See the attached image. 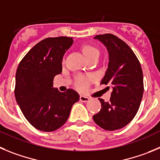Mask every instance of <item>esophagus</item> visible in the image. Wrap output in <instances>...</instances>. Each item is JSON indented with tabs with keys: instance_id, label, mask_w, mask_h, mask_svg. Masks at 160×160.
Segmentation results:
<instances>
[{
	"instance_id": "esophagus-1",
	"label": "esophagus",
	"mask_w": 160,
	"mask_h": 160,
	"mask_svg": "<svg viewBox=\"0 0 160 160\" xmlns=\"http://www.w3.org/2000/svg\"><path fill=\"white\" fill-rule=\"evenodd\" d=\"M80 100L82 102H88L89 100V98L87 96H80Z\"/></svg>"
}]
</instances>
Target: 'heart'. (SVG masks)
Instances as JSON below:
<instances>
[{"instance_id": "obj_1", "label": "heart", "mask_w": 160, "mask_h": 160, "mask_svg": "<svg viewBox=\"0 0 160 160\" xmlns=\"http://www.w3.org/2000/svg\"><path fill=\"white\" fill-rule=\"evenodd\" d=\"M82 51H83V55L85 56L88 60L96 55V54H99V50L97 49V48H96L94 46L88 45V44L83 45L82 47ZM91 81H92L91 77L79 76L75 80V86L80 90H84V89L88 87Z\"/></svg>"}]
</instances>
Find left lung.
Listing matches in <instances>:
<instances>
[{
	"label": "left lung",
	"mask_w": 160,
	"mask_h": 160,
	"mask_svg": "<svg viewBox=\"0 0 160 160\" xmlns=\"http://www.w3.org/2000/svg\"><path fill=\"white\" fill-rule=\"evenodd\" d=\"M108 52V66L100 83L112 85L110 100L99 99L101 109L93 116L95 123L107 131L128 124L137 113L143 93V77L140 63L124 41L112 34L97 35Z\"/></svg>",
	"instance_id": "1"
}]
</instances>
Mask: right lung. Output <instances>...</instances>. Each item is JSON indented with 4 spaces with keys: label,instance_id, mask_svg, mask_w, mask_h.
I'll use <instances>...</instances> for the list:
<instances>
[{
    "label": "right lung",
    "instance_id": "right-lung-1",
    "mask_svg": "<svg viewBox=\"0 0 160 160\" xmlns=\"http://www.w3.org/2000/svg\"><path fill=\"white\" fill-rule=\"evenodd\" d=\"M72 44L71 37L44 39L29 50L17 68V103L30 124L42 132L63 126L80 99L76 91L61 92L52 84L54 77L62 72L64 53Z\"/></svg>",
    "mask_w": 160,
    "mask_h": 160
}]
</instances>
